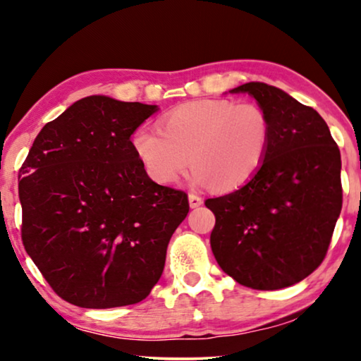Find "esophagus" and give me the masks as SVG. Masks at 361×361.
I'll list each match as a JSON object with an SVG mask.
<instances>
[{"label": "esophagus", "mask_w": 361, "mask_h": 361, "mask_svg": "<svg viewBox=\"0 0 361 361\" xmlns=\"http://www.w3.org/2000/svg\"><path fill=\"white\" fill-rule=\"evenodd\" d=\"M202 197L200 195H197V194H189V204H190V207L192 209H197V207H200L202 205Z\"/></svg>", "instance_id": "esophagus-1"}]
</instances>
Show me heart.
<instances>
[{"mask_svg":"<svg viewBox=\"0 0 361 361\" xmlns=\"http://www.w3.org/2000/svg\"><path fill=\"white\" fill-rule=\"evenodd\" d=\"M131 145L151 179L162 185L179 180L190 162L195 184L209 182L216 192H231L253 179L263 166L271 145V120L256 103L207 98L164 113L159 131L137 128Z\"/></svg>","mask_w":361,"mask_h":361,"instance_id":"heart-1","label":"heart"}]
</instances>
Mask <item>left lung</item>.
I'll return each mask as SVG.
<instances>
[{
    "mask_svg": "<svg viewBox=\"0 0 361 361\" xmlns=\"http://www.w3.org/2000/svg\"><path fill=\"white\" fill-rule=\"evenodd\" d=\"M256 98L271 120V145L241 189L207 199L216 263L258 290L293 286L327 255L342 210L340 151L327 123L279 88L250 82L231 90Z\"/></svg>",
    "mask_w": 361,
    "mask_h": 361,
    "instance_id": "1",
    "label": "left lung"
}]
</instances>
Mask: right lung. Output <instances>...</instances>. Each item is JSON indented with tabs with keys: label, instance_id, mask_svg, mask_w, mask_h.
I'll use <instances>...</instances> for the list:
<instances>
[{
	"label": "right lung",
	"instance_id": "add662e5",
	"mask_svg": "<svg viewBox=\"0 0 361 361\" xmlns=\"http://www.w3.org/2000/svg\"><path fill=\"white\" fill-rule=\"evenodd\" d=\"M157 110L93 95L42 128L21 166V238L59 298L78 307L136 304L159 281L184 190L149 179L131 135Z\"/></svg>",
	"mask_w": 361,
	"mask_h": 361
}]
</instances>
